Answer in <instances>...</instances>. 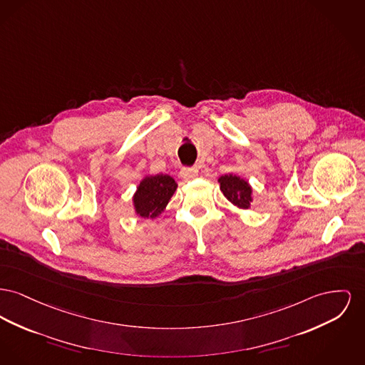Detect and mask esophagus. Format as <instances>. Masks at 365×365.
<instances>
[{
	"mask_svg": "<svg viewBox=\"0 0 365 365\" xmlns=\"http://www.w3.org/2000/svg\"><path fill=\"white\" fill-rule=\"evenodd\" d=\"M197 175H198V170H197L195 167H183V168L180 170V176H182L185 180L194 179Z\"/></svg>",
	"mask_w": 365,
	"mask_h": 365,
	"instance_id": "1",
	"label": "esophagus"
}]
</instances>
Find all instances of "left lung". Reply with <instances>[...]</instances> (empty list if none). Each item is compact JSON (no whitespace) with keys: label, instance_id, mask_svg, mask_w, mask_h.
<instances>
[{"label":"left lung","instance_id":"left-lung-1","mask_svg":"<svg viewBox=\"0 0 365 365\" xmlns=\"http://www.w3.org/2000/svg\"><path fill=\"white\" fill-rule=\"evenodd\" d=\"M220 190L225 194V197L237 205L238 208L247 210L250 207V202L252 200L251 197V187L250 185L240 179L236 175H225L219 178Z\"/></svg>","mask_w":365,"mask_h":365}]
</instances>
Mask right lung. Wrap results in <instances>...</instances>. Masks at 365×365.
Listing matches in <instances>:
<instances>
[{
    "label": "right lung",
    "mask_w": 365,
    "mask_h": 365,
    "mask_svg": "<svg viewBox=\"0 0 365 365\" xmlns=\"http://www.w3.org/2000/svg\"><path fill=\"white\" fill-rule=\"evenodd\" d=\"M178 185L170 175H155L143 179L133 197L136 212L142 217H155L171 200Z\"/></svg>",
    "instance_id": "right-lung-1"
}]
</instances>
